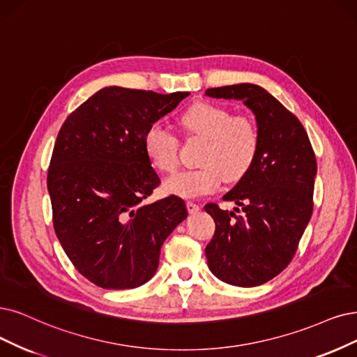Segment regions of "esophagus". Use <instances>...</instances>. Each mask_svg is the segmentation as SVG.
I'll return each instance as SVG.
<instances>
[{
  "label": "esophagus",
  "mask_w": 357,
  "mask_h": 357,
  "mask_svg": "<svg viewBox=\"0 0 357 357\" xmlns=\"http://www.w3.org/2000/svg\"><path fill=\"white\" fill-rule=\"evenodd\" d=\"M187 208H188V212H190L191 215H194V213L199 212L200 206L197 204V203H194V202H188V203H187Z\"/></svg>",
  "instance_id": "1"
}]
</instances>
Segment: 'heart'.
<instances>
[{
	"label": "heart",
	"mask_w": 357,
	"mask_h": 357,
	"mask_svg": "<svg viewBox=\"0 0 357 357\" xmlns=\"http://www.w3.org/2000/svg\"><path fill=\"white\" fill-rule=\"evenodd\" d=\"M179 125L188 134L206 138L200 163L203 166L182 170L165 183L167 192L179 197H199L219 188L222 178L235 181L252 166L259 150V130L245 116L232 113L212 102H195L179 117ZM178 139L170 130L153 125L145 132L144 149L150 162L165 174L175 172Z\"/></svg>",
	"instance_id": "1"
}]
</instances>
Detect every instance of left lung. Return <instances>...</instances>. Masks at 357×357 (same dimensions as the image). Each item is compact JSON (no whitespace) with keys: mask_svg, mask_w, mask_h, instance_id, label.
<instances>
[{"mask_svg":"<svg viewBox=\"0 0 357 357\" xmlns=\"http://www.w3.org/2000/svg\"><path fill=\"white\" fill-rule=\"evenodd\" d=\"M206 96L243 101L259 130L252 166L222 197L236 204L234 212L212 203L204 207L216 223L207 265L227 284L261 285L288 266L312 218L316 157L298 119L261 86L208 88ZM238 206L241 215L234 213Z\"/></svg>","mask_w":357,"mask_h":357,"instance_id":"1","label":"left lung"}]
</instances>
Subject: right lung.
Returning a JSON list of instances; mask_svg holds the SVG:
<instances>
[{
    "label": "right lung",
    "mask_w": 357,
    "mask_h": 357,
    "mask_svg": "<svg viewBox=\"0 0 357 357\" xmlns=\"http://www.w3.org/2000/svg\"><path fill=\"white\" fill-rule=\"evenodd\" d=\"M188 96L105 86L63 123L47 178L52 223L92 284L130 289L150 281L165 240L187 219L176 195L144 203L160 183L144 137Z\"/></svg>",
    "instance_id": "1"
}]
</instances>
